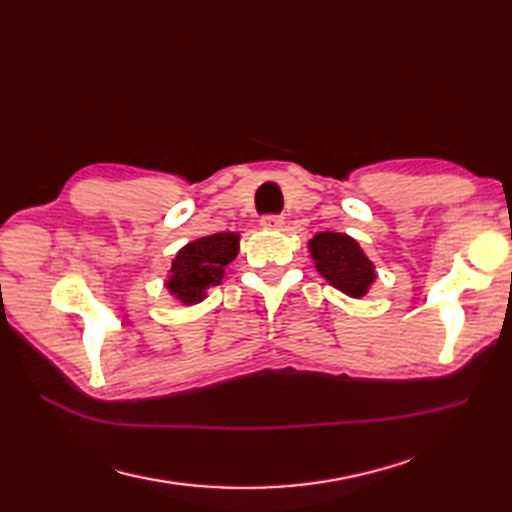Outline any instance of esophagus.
<instances>
[{
	"mask_svg": "<svg viewBox=\"0 0 512 512\" xmlns=\"http://www.w3.org/2000/svg\"><path fill=\"white\" fill-rule=\"evenodd\" d=\"M260 224L265 226V228H269V230H277V228H282V226H284V215H277V213L262 215Z\"/></svg>",
	"mask_w": 512,
	"mask_h": 512,
	"instance_id": "34e87169",
	"label": "esophagus"
}]
</instances>
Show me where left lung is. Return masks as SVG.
I'll return each instance as SVG.
<instances>
[{"mask_svg":"<svg viewBox=\"0 0 512 512\" xmlns=\"http://www.w3.org/2000/svg\"><path fill=\"white\" fill-rule=\"evenodd\" d=\"M309 252L322 277H327L329 284L350 297H363L371 282L376 280L374 265L361 252L359 243L342 232H318L309 241Z\"/></svg>","mask_w":512,"mask_h":512,"instance_id":"left-lung-1","label":"left lung"}]
</instances>
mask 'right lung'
<instances>
[{
    "label": "right lung",
    "instance_id": "add662e5",
    "mask_svg": "<svg viewBox=\"0 0 512 512\" xmlns=\"http://www.w3.org/2000/svg\"><path fill=\"white\" fill-rule=\"evenodd\" d=\"M239 252V237L232 232H218L188 243L177 254L166 288L183 303H198L205 299L209 286H218L224 269Z\"/></svg>",
    "mask_w": 512,
    "mask_h": 512
}]
</instances>
